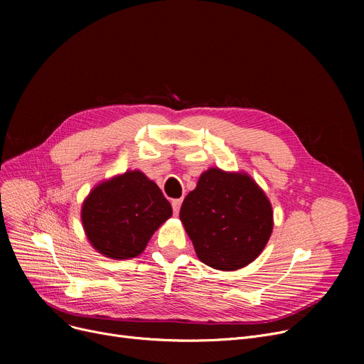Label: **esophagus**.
Segmentation results:
<instances>
[{
    "mask_svg": "<svg viewBox=\"0 0 364 364\" xmlns=\"http://www.w3.org/2000/svg\"><path fill=\"white\" fill-rule=\"evenodd\" d=\"M181 199H172V202H171V205H172V211H174V214L177 215L178 214V211H180V206H181Z\"/></svg>",
    "mask_w": 364,
    "mask_h": 364,
    "instance_id": "obj_1",
    "label": "esophagus"
}]
</instances>
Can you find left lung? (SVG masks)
<instances>
[{
    "instance_id": "1",
    "label": "left lung",
    "mask_w": 364,
    "mask_h": 364,
    "mask_svg": "<svg viewBox=\"0 0 364 364\" xmlns=\"http://www.w3.org/2000/svg\"><path fill=\"white\" fill-rule=\"evenodd\" d=\"M180 220L199 259L232 272L252 262L273 230L272 205L246 174L211 168L183 200Z\"/></svg>"
}]
</instances>
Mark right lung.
<instances>
[{
	"mask_svg": "<svg viewBox=\"0 0 364 364\" xmlns=\"http://www.w3.org/2000/svg\"><path fill=\"white\" fill-rule=\"evenodd\" d=\"M171 215V203L161 188L140 171H127L94 187L81 213L94 250L113 259L140 255Z\"/></svg>",
	"mask_w": 364,
	"mask_h": 364,
	"instance_id": "right-lung-1",
	"label": "right lung"
}]
</instances>
